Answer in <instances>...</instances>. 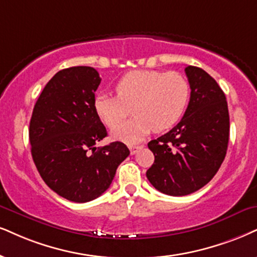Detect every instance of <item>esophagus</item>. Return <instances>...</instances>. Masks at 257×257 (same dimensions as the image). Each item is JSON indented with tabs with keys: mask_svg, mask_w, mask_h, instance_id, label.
<instances>
[{
	"mask_svg": "<svg viewBox=\"0 0 257 257\" xmlns=\"http://www.w3.org/2000/svg\"><path fill=\"white\" fill-rule=\"evenodd\" d=\"M128 149H130V153H131V155H135L139 150V149H141V147H138V145H130Z\"/></svg>",
	"mask_w": 257,
	"mask_h": 257,
	"instance_id": "obj_1",
	"label": "esophagus"
}]
</instances>
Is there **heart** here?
Instances as JSON below:
<instances>
[{"mask_svg": "<svg viewBox=\"0 0 257 257\" xmlns=\"http://www.w3.org/2000/svg\"><path fill=\"white\" fill-rule=\"evenodd\" d=\"M115 93L96 95L94 110L107 127L117 126L112 131L114 139L135 144L153 130L164 132L182 119L191 100V84L179 72L135 70L120 78ZM130 108L135 116L122 124Z\"/></svg>", "mask_w": 257, "mask_h": 257, "instance_id": "1", "label": "heart"}]
</instances>
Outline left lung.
<instances>
[{"label": "left lung", "instance_id": "obj_1", "mask_svg": "<svg viewBox=\"0 0 257 257\" xmlns=\"http://www.w3.org/2000/svg\"><path fill=\"white\" fill-rule=\"evenodd\" d=\"M191 84V100L175 127L149 142L155 162L147 177L157 191L188 195L213 179L225 158L230 118L224 91L205 70L185 69Z\"/></svg>", "mask_w": 257, "mask_h": 257}]
</instances>
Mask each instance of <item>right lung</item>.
<instances>
[{
	"instance_id": "right-lung-1",
	"label": "right lung",
	"mask_w": 257,
	"mask_h": 257,
	"mask_svg": "<svg viewBox=\"0 0 257 257\" xmlns=\"http://www.w3.org/2000/svg\"><path fill=\"white\" fill-rule=\"evenodd\" d=\"M100 82L91 66L63 69L47 82L32 113L31 153L38 172L53 192L74 202L107 191L130 155L121 142L94 147L107 136L93 106Z\"/></svg>"
}]
</instances>
